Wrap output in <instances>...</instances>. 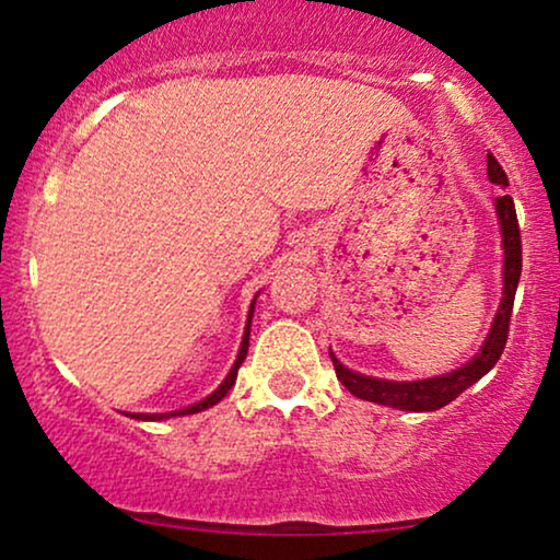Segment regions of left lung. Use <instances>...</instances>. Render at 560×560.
I'll list each match as a JSON object with an SVG mask.
<instances>
[{
  "instance_id": "1",
  "label": "left lung",
  "mask_w": 560,
  "mask_h": 560,
  "mask_svg": "<svg viewBox=\"0 0 560 560\" xmlns=\"http://www.w3.org/2000/svg\"><path fill=\"white\" fill-rule=\"evenodd\" d=\"M487 175L489 180L497 186H508V175H504L502 165L497 163V158L489 152L487 155ZM497 206V219H500L502 229V249H504V265H502V303L500 311L492 320L489 336L481 343L477 357L469 359L458 370L441 374V377L431 380H416V382H393V380H377L366 377V374L351 372L343 366L339 359L334 357L331 362L336 370V377L351 395L366 402H380L387 408L397 410H410V412H431L439 410L451 400H456L466 387H471L474 382H479L485 374L497 364V359L502 357L504 343L510 336V316H512V303H515L520 270H523V242H520V226H517V213L515 201L510 196H500L494 201Z\"/></svg>"
}]
</instances>
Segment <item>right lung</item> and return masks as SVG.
<instances>
[{
  "instance_id": "right-lung-1",
  "label": "right lung",
  "mask_w": 560,
  "mask_h": 560,
  "mask_svg": "<svg viewBox=\"0 0 560 560\" xmlns=\"http://www.w3.org/2000/svg\"><path fill=\"white\" fill-rule=\"evenodd\" d=\"M252 313H255V301H252V305H249V318H247V328H244V336H242V349H240V354H236V362H234L232 370H229L226 380L221 382V385H219L217 389H213V393H211L209 397H203L201 402H196V405H188V408H183V410L155 412V416H150V412H132V416H129V418H137V420H163V418H175V416H194V412H201V410H206V408H211V405H217V402L221 400V397H226V393H229V389L234 387V382H236V372H240L242 362H244V359H247V349H249V324H252Z\"/></svg>"
}]
</instances>
